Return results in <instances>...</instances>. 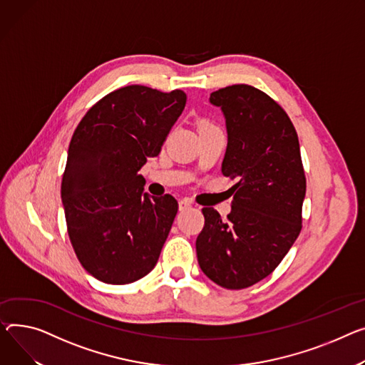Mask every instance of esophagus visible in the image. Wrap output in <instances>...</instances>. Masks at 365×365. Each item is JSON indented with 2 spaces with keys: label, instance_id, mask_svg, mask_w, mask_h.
Here are the masks:
<instances>
[{
  "label": "esophagus",
  "instance_id": "obj_1",
  "mask_svg": "<svg viewBox=\"0 0 365 365\" xmlns=\"http://www.w3.org/2000/svg\"><path fill=\"white\" fill-rule=\"evenodd\" d=\"M192 207V202L190 201H187V200H180L179 201V210L180 211H186V210H189Z\"/></svg>",
  "mask_w": 365,
  "mask_h": 365
}]
</instances>
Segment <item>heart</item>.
Masks as SVG:
<instances>
[{
    "mask_svg": "<svg viewBox=\"0 0 365 365\" xmlns=\"http://www.w3.org/2000/svg\"><path fill=\"white\" fill-rule=\"evenodd\" d=\"M204 126H211V125H210V123H207V121H204V123L201 125V128H204Z\"/></svg>",
    "mask_w": 365,
    "mask_h": 365,
    "instance_id": "obj_1",
    "label": "heart"
}]
</instances>
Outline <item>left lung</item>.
I'll list each match as a JSON object with an SVG mask.
<instances>
[{
  "mask_svg": "<svg viewBox=\"0 0 365 365\" xmlns=\"http://www.w3.org/2000/svg\"><path fill=\"white\" fill-rule=\"evenodd\" d=\"M227 129L222 173L237 178L232 212L202 208L197 237L201 270L218 286L245 289L269 276L302 229L307 180L297 130L262 91L232 85L210 95Z\"/></svg>",
  "mask_w": 365,
  "mask_h": 365,
  "instance_id": "left-lung-1",
  "label": "left lung"
}]
</instances>
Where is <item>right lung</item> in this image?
Returning a JSON list of instances; mask_svg holds the SVG:
<instances>
[{"label":"right lung","mask_w":365,"mask_h":365,"mask_svg":"<svg viewBox=\"0 0 365 365\" xmlns=\"http://www.w3.org/2000/svg\"><path fill=\"white\" fill-rule=\"evenodd\" d=\"M186 93L130 85L110 92L71 136L61 180L67 232L83 269L108 284L147 276L178 214V201L143 193L138 173L157 157Z\"/></svg>","instance_id":"1"}]
</instances>
